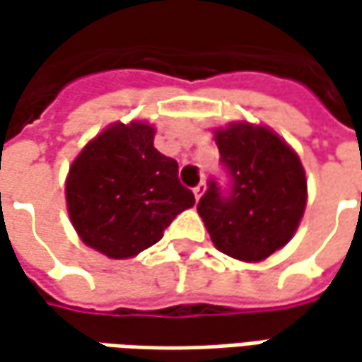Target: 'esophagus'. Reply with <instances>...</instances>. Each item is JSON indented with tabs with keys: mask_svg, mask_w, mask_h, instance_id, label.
<instances>
[{
	"mask_svg": "<svg viewBox=\"0 0 362 362\" xmlns=\"http://www.w3.org/2000/svg\"><path fill=\"white\" fill-rule=\"evenodd\" d=\"M205 189H207V185H205V181H202L197 187L193 189V193H195V199H202L203 197V193H205Z\"/></svg>",
	"mask_w": 362,
	"mask_h": 362,
	"instance_id": "esophagus-1",
	"label": "esophagus"
}]
</instances>
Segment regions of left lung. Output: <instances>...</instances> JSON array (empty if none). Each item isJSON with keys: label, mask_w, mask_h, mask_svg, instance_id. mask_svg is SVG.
Instances as JSON below:
<instances>
[{"label": "left lung", "mask_w": 362, "mask_h": 362, "mask_svg": "<svg viewBox=\"0 0 362 362\" xmlns=\"http://www.w3.org/2000/svg\"><path fill=\"white\" fill-rule=\"evenodd\" d=\"M214 139L231 187L211 181L197 203L211 242L240 262H262L292 240L306 209V173L296 151L280 134L252 122L216 129Z\"/></svg>", "instance_id": "left-lung-1"}]
</instances>
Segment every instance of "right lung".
Returning a JSON list of instances; mask_svg holds the SVG:
<instances>
[{"label": "right lung", "instance_id": "right-lung-1", "mask_svg": "<svg viewBox=\"0 0 362 362\" xmlns=\"http://www.w3.org/2000/svg\"><path fill=\"white\" fill-rule=\"evenodd\" d=\"M145 120L115 122L72 160L66 207L78 238L110 259H127L163 238L195 197L179 183V165L153 145Z\"/></svg>", "mask_w": 362, "mask_h": 362}]
</instances>
